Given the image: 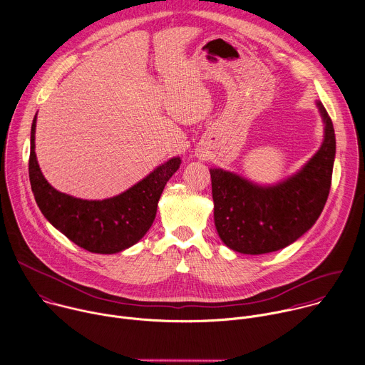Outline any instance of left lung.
Returning a JSON list of instances; mask_svg holds the SVG:
<instances>
[{"label": "left lung", "instance_id": "1", "mask_svg": "<svg viewBox=\"0 0 365 365\" xmlns=\"http://www.w3.org/2000/svg\"><path fill=\"white\" fill-rule=\"evenodd\" d=\"M324 120V142L294 176L259 186L223 169H210L215 226L232 251L261 255L279 251L301 237L319 217L329 195L335 159L331 117L317 101Z\"/></svg>", "mask_w": 365, "mask_h": 365}]
</instances>
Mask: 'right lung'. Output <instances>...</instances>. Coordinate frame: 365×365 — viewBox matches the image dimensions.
<instances>
[{"label": "right lung", "instance_id": "obj_1", "mask_svg": "<svg viewBox=\"0 0 365 365\" xmlns=\"http://www.w3.org/2000/svg\"><path fill=\"white\" fill-rule=\"evenodd\" d=\"M36 121L31 125L29 175L36 202L46 219L80 248L93 254H117L146 235L158 210L160 195L180 166L173 158L143 180L117 196L103 200L73 197L54 189L43 176L36 156Z\"/></svg>", "mask_w": 365, "mask_h": 365}]
</instances>
